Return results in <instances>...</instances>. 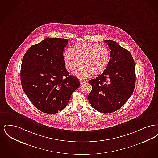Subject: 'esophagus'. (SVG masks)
Segmentation results:
<instances>
[{"mask_svg": "<svg viewBox=\"0 0 158 158\" xmlns=\"http://www.w3.org/2000/svg\"><path fill=\"white\" fill-rule=\"evenodd\" d=\"M79 82H80L81 85H83V84L87 82V81H86V80H85V79H81L79 80Z\"/></svg>", "mask_w": 158, "mask_h": 158, "instance_id": "obj_1", "label": "esophagus"}]
</instances>
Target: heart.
Instances as JSON below:
<instances>
[{
    "mask_svg": "<svg viewBox=\"0 0 158 158\" xmlns=\"http://www.w3.org/2000/svg\"><path fill=\"white\" fill-rule=\"evenodd\" d=\"M63 58L68 71H73L82 63L83 66L73 72L79 78H86L91 74L99 75L104 73L110 60V52L105 45L80 42L73 46L72 50H66Z\"/></svg>",
    "mask_w": 158,
    "mask_h": 158,
    "instance_id": "1",
    "label": "heart"
}]
</instances>
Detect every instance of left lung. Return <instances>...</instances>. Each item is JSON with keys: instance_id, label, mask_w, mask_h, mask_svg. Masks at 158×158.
Returning <instances> with one entry per match:
<instances>
[{"instance_id": "left-lung-1", "label": "left lung", "mask_w": 158, "mask_h": 158, "mask_svg": "<svg viewBox=\"0 0 158 158\" xmlns=\"http://www.w3.org/2000/svg\"><path fill=\"white\" fill-rule=\"evenodd\" d=\"M111 50V59L105 72L90 79L88 100L102 113L119 110L132 95L135 86V64L129 51L112 40H105Z\"/></svg>"}]
</instances>
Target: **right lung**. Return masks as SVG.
<instances>
[{"label": "right lung", "mask_w": 158, "mask_h": 158, "mask_svg": "<svg viewBox=\"0 0 158 158\" xmlns=\"http://www.w3.org/2000/svg\"><path fill=\"white\" fill-rule=\"evenodd\" d=\"M65 38H46L32 45L23 57L21 82L32 104L41 112L56 114L68 105L79 86L78 79L69 75L63 58Z\"/></svg>", "instance_id": "obj_1"}]
</instances>
